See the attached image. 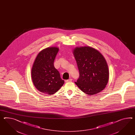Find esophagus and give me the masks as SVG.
<instances>
[{
	"instance_id": "1",
	"label": "esophagus",
	"mask_w": 135,
	"mask_h": 135,
	"mask_svg": "<svg viewBox=\"0 0 135 135\" xmlns=\"http://www.w3.org/2000/svg\"><path fill=\"white\" fill-rule=\"evenodd\" d=\"M72 81V79H69L66 80V82H70Z\"/></svg>"
}]
</instances>
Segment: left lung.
<instances>
[{"mask_svg":"<svg viewBox=\"0 0 135 135\" xmlns=\"http://www.w3.org/2000/svg\"><path fill=\"white\" fill-rule=\"evenodd\" d=\"M79 77L75 84L84 93L92 95L104 89L109 80V69L104 57L89 46L73 50Z\"/></svg>","mask_w":135,"mask_h":135,"instance_id":"left-lung-1","label":"left lung"}]
</instances>
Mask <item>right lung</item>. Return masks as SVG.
Instances as JSON below:
<instances>
[{
	"label": "right lung",
	"instance_id": "add662e5",
	"mask_svg": "<svg viewBox=\"0 0 135 135\" xmlns=\"http://www.w3.org/2000/svg\"><path fill=\"white\" fill-rule=\"evenodd\" d=\"M59 49L48 47L42 50L35 59L31 70L32 79L38 91L51 95L62 86L64 81L61 79L54 62Z\"/></svg>",
	"mask_w": 135,
	"mask_h": 135
}]
</instances>
